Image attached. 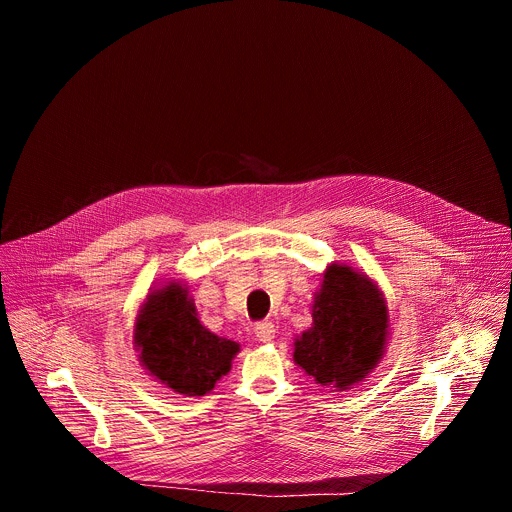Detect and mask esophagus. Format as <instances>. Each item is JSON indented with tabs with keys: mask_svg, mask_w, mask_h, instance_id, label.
Returning <instances> with one entry per match:
<instances>
[{
	"mask_svg": "<svg viewBox=\"0 0 512 512\" xmlns=\"http://www.w3.org/2000/svg\"><path fill=\"white\" fill-rule=\"evenodd\" d=\"M255 334L261 342H271L275 338V326L271 322H259L255 326Z\"/></svg>",
	"mask_w": 512,
	"mask_h": 512,
	"instance_id": "1",
	"label": "esophagus"
}]
</instances>
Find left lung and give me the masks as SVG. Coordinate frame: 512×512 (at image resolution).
Returning <instances> with one entry per match:
<instances>
[{
	"mask_svg": "<svg viewBox=\"0 0 512 512\" xmlns=\"http://www.w3.org/2000/svg\"><path fill=\"white\" fill-rule=\"evenodd\" d=\"M387 340L389 308L379 285L350 265H328L312 326L294 340L298 367L322 387L348 391L375 371Z\"/></svg>",
	"mask_w": 512,
	"mask_h": 512,
	"instance_id": "8db88e82",
	"label": "left lung"
}]
</instances>
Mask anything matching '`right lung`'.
Here are the masks:
<instances>
[{"instance_id":"add662e5","label":"right lung","mask_w":512,"mask_h":512,"mask_svg":"<svg viewBox=\"0 0 512 512\" xmlns=\"http://www.w3.org/2000/svg\"><path fill=\"white\" fill-rule=\"evenodd\" d=\"M133 344L141 367L184 397L210 393L241 350L237 342L212 334L200 322L186 283L178 279L145 298L135 318Z\"/></svg>"}]
</instances>
